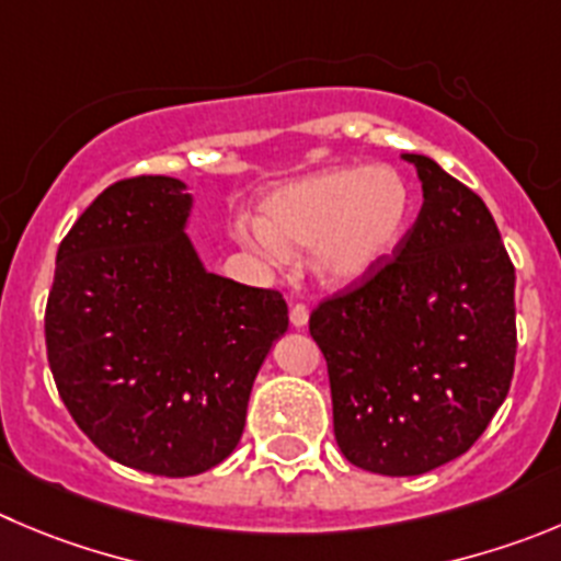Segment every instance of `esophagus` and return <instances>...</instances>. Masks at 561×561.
I'll use <instances>...</instances> for the list:
<instances>
[{"label": "esophagus", "instance_id": "34e87169", "mask_svg": "<svg viewBox=\"0 0 561 561\" xmlns=\"http://www.w3.org/2000/svg\"><path fill=\"white\" fill-rule=\"evenodd\" d=\"M307 318H310V310H307V305H301V301H298V305H293V310H290L293 327H305Z\"/></svg>", "mask_w": 561, "mask_h": 561}]
</instances>
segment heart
Returning <instances> with one entry per match:
<instances>
[{"mask_svg": "<svg viewBox=\"0 0 561 561\" xmlns=\"http://www.w3.org/2000/svg\"><path fill=\"white\" fill-rule=\"evenodd\" d=\"M410 209V185L390 165L334 169L276 191L245 238L271 254L316 245L318 274L352 282L399 245Z\"/></svg>", "mask_w": 561, "mask_h": 561, "instance_id": "b5f03b06", "label": "heart"}]
</instances>
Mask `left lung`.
<instances>
[{
    "label": "left lung",
    "instance_id": "left-lung-1",
    "mask_svg": "<svg viewBox=\"0 0 561 561\" xmlns=\"http://www.w3.org/2000/svg\"><path fill=\"white\" fill-rule=\"evenodd\" d=\"M423 207L381 263L318 301L310 334L334 439L357 468L417 476L462 457L515 374V265L486 204L423 154Z\"/></svg>",
    "mask_w": 561,
    "mask_h": 561
}]
</instances>
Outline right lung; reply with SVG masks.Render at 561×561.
<instances>
[{"label": "right lung", "mask_w": 561, "mask_h": 561, "mask_svg": "<svg viewBox=\"0 0 561 561\" xmlns=\"http://www.w3.org/2000/svg\"><path fill=\"white\" fill-rule=\"evenodd\" d=\"M171 176L104 187L60 240L46 357L68 415L127 468L196 476L238 446L251 385L287 329L274 287L198 263Z\"/></svg>", "instance_id": "1"}]
</instances>
